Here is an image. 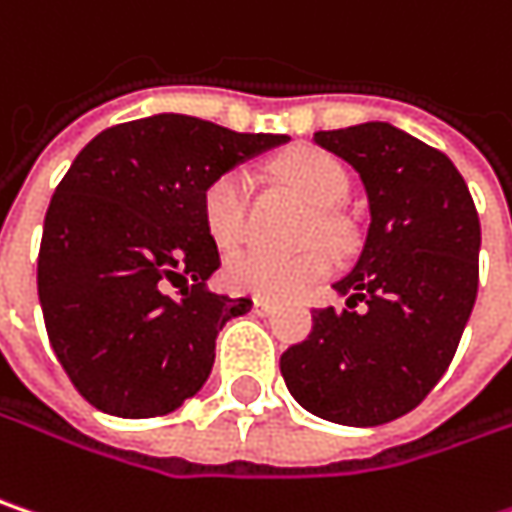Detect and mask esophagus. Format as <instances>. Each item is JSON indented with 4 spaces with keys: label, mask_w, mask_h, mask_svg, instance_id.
<instances>
[{
    "label": "esophagus",
    "mask_w": 512,
    "mask_h": 512,
    "mask_svg": "<svg viewBox=\"0 0 512 512\" xmlns=\"http://www.w3.org/2000/svg\"><path fill=\"white\" fill-rule=\"evenodd\" d=\"M252 310H255L257 316H272V313H275V304H272V301H266V298H255Z\"/></svg>",
    "instance_id": "1"
}]
</instances>
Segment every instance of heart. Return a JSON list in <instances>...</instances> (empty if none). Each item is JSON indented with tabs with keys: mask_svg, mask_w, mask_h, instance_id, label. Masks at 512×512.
<instances>
[{
	"mask_svg": "<svg viewBox=\"0 0 512 512\" xmlns=\"http://www.w3.org/2000/svg\"><path fill=\"white\" fill-rule=\"evenodd\" d=\"M275 176L289 185L301 199H307L313 208H333L350 191V176L345 165L318 150V147H298L284 153L275 162ZM202 220L208 234L220 249H234L249 234V182L240 170H226L202 194ZM321 234L330 246L342 249L347 243V231L339 217L330 211H318L313 234ZM333 272V255L321 246L278 255V252H240L226 263V284L234 292H246L257 298L286 301L310 292L318 281H324Z\"/></svg>",
	"mask_w": 512,
	"mask_h": 512,
	"instance_id": "heart-1",
	"label": "heart"
}]
</instances>
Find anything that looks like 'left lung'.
Returning a JSON list of instances; mask_svg holds the SVG:
<instances>
[{"mask_svg":"<svg viewBox=\"0 0 512 512\" xmlns=\"http://www.w3.org/2000/svg\"><path fill=\"white\" fill-rule=\"evenodd\" d=\"M316 144L362 176L371 228L336 284L347 307L313 313L281 374L316 417L382 426L420 406L458 350L478 295L481 223L449 156L391 124L324 130Z\"/></svg>","mask_w":512,"mask_h":512,"instance_id":"1","label":"left lung"}]
</instances>
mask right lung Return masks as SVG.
<instances>
[{
    "label": "right lung",
    "instance_id": "obj_1",
    "mask_svg": "<svg viewBox=\"0 0 512 512\" xmlns=\"http://www.w3.org/2000/svg\"><path fill=\"white\" fill-rule=\"evenodd\" d=\"M286 136L153 115L92 138L51 196L37 257L48 342L77 394L115 417H159L205 385L214 342L252 298L208 286L220 252L202 194Z\"/></svg>",
    "mask_w": 512,
    "mask_h": 512
}]
</instances>
